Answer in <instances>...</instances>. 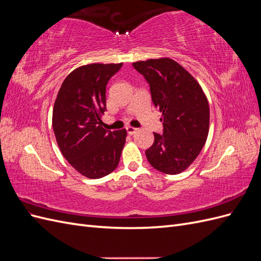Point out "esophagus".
I'll use <instances>...</instances> for the list:
<instances>
[{
    "label": "esophagus",
    "instance_id": "34e87169",
    "mask_svg": "<svg viewBox=\"0 0 261 261\" xmlns=\"http://www.w3.org/2000/svg\"><path fill=\"white\" fill-rule=\"evenodd\" d=\"M126 130H127V133L129 134V135H134V134L137 132V128L132 127V126H128V127H126Z\"/></svg>",
    "mask_w": 261,
    "mask_h": 261
}]
</instances>
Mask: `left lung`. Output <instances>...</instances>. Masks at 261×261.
I'll return each instance as SVG.
<instances>
[{
    "mask_svg": "<svg viewBox=\"0 0 261 261\" xmlns=\"http://www.w3.org/2000/svg\"><path fill=\"white\" fill-rule=\"evenodd\" d=\"M149 84L153 106L162 112L161 134L146 150L148 162L165 174H178L201 151L209 132V105L199 84L171 59L133 63Z\"/></svg>",
    "mask_w": 261,
    "mask_h": 261,
    "instance_id": "obj_1",
    "label": "left lung"
}]
</instances>
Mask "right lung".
Masks as SVG:
<instances>
[{
  "mask_svg": "<svg viewBox=\"0 0 261 261\" xmlns=\"http://www.w3.org/2000/svg\"><path fill=\"white\" fill-rule=\"evenodd\" d=\"M122 65L94 63L76 68L55 100L52 125L61 152L88 178L110 174L120 162L126 129H105L101 115L107 110V84Z\"/></svg>",
  "mask_w": 261,
  "mask_h": 261,
  "instance_id": "right-lung-1",
  "label": "right lung"
}]
</instances>
